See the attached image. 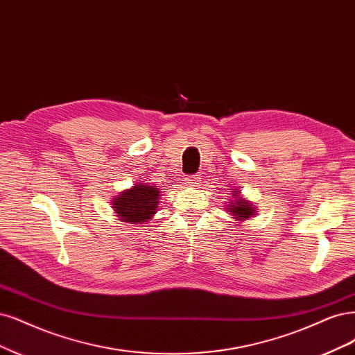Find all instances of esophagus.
Returning <instances> with one entry per match:
<instances>
[{"label":"esophagus","instance_id":"34e87169","mask_svg":"<svg viewBox=\"0 0 355 355\" xmlns=\"http://www.w3.org/2000/svg\"><path fill=\"white\" fill-rule=\"evenodd\" d=\"M185 182H187L188 187L198 188L201 185V178L198 175H191V176L185 178Z\"/></svg>","mask_w":355,"mask_h":355}]
</instances>
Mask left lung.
Segmentation results:
<instances>
[{
  "label": "left lung",
  "mask_w": 355,
  "mask_h": 355,
  "mask_svg": "<svg viewBox=\"0 0 355 355\" xmlns=\"http://www.w3.org/2000/svg\"><path fill=\"white\" fill-rule=\"evenodd\" d=\"M236 193V192H235ZM229 210L234 213V216H236L238 220L241 218H248L250 216L254 214V209H252V204L243 201V200H239V201H235L232 202V205H227Z\"/></svg>",
  "instance_id": "8db88e82"
}]
</instances>
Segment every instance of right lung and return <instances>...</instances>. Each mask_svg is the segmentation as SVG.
Listing matches in <instances>:
<instances>
[{
  "label": "right lung",
  "mask_w": 355,
  "mask_h": 355,
  "mask_svg": "<svg viewBox=\"0 0 355 355\" xmlns=\"http://www.w3.org/2000/svg\"><path fill=\"white\" fill-rule=\"evenodd\" d=\"M160 191L150 185H137L121 192L113 201V209L123 222L144 223L151 218L158 207Z\"/></svg>",
  "instance_id": "1"
}]
</instances>
